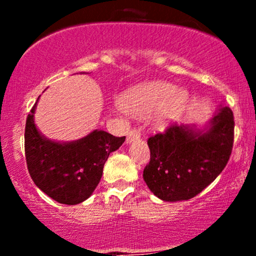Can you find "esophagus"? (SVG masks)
<instances>
[{"label":"esophagus","instance_id":"obj_1","mask_svg":"<svg viewBox=\"0 0 256 256\" xmlns=\"http://www.w3.org/2000/svg\"><path fill=\"white\" fill-rule=\"evenodd\" d=\"M140 128H132V130L128 131V138H126V142L131 143V142H134V140H138V138H140Z\"/></svg>","mask_w":256,"mask_h":256}]
</instances>
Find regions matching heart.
Returning <instances> with one entry per match:
<instances>
[{"mask_svg":"<svg viewBox=\"0 0 256 256\" xmlns=\"http://www.w3.org/2000/svg\"><path fill=\"white\" fill-rule=\"evenodd\" d=\"M176 88L168 83L156 82L136 88L126 92L122 98V106L125 110L134 113H144L158 107L156 122L165 124L178 118L186 104V94L176 91Z\"/></svg>","mask_w":256,"mask_h":256,"instance_id":"1","label":"heart"}]
</instances>
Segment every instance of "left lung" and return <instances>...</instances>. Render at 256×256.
<instances>
[{"label":"left lung","instance_id":"1","mask_svg":"<svg viewBox=\"0 0 256 256\" xmlns=\"http://www.w3.org/2000/svg\"><path fill=\"white\" fill-rule=\"evenodd\" d=\"M234 113L224 107L206 131L171 124L148 138L150 161L143 179L164 201L176 202L198 195L225 168L234 146Z\"/></svg>","mask_w":256,"mask_h":256}]
</instances>
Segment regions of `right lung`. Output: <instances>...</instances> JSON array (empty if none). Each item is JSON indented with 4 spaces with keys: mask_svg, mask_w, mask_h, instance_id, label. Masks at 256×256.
Listing matches in <instances>:
<instances>
[{
    "mask_svg": "<svg viewBox=\"0 0 256 256\" xmlns=\"http://www.w3.org/2000/svg\"><path fill=\"white\" fill-rule=\"evenodd\" d=\"M25 126V158L34 183L44 194L62 204H78L90 198L98 186L104 162L119 149L124 137L95 130L82 140L58 143L44 138L37 130L34 113Z\"/></svg>",
    "mask_w": 256,
    "mask_h": 256,
    "instance_id": "obj_1",
    "label": "right lung"
}]
</instances>
